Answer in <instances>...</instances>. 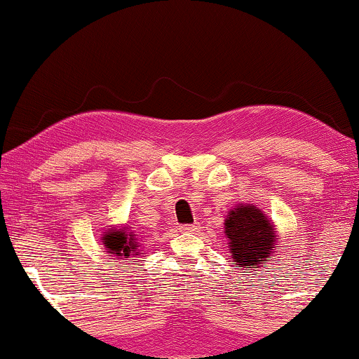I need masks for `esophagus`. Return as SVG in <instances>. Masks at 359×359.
Instances as JSON below:
<instances>
[{
  "instance_id": "esophagus-1",
  "label": "esophagus",
  "mask_w": 359,
  "mask_h": 359,
  "mask_svg": "<svg viewBox=\"0 0 359 359\" xmlns=\"http://www.w3.org/2000/svg\"><path fill=\"white\" fill-rule=\"evenodd\" d=\"M199 229L198 222H194V224H184V226H180V232H196Z\"/></svg>"
}]
</instances>
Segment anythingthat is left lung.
<instances>
[{"mask_svg":"<svg viewBox=\"0 0 359 359\" xmlns=\"http://www.w3.org/2000/svg\"><path fill=\"white\" fill-rule=\"evenodd\" d=\"M231 259L242 271L267 267L277 248V231L267 216L254 204H239L224 222Z\"/></svg>","mask_w":359,"mask_h":359,"instance_id":"1","label":"left lung"}]
</instances>
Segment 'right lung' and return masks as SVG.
Returning <instances> with one entry per match:
<instances>
[{"instance_id": "1", "label": "right lung", "mask_w": 359, "mask_h": 359, "mask_svg": "<svg viewBox=\"0 0 359 359\" xmlns=\"http://www.w3.org/2000/svg\"><path fill=\"white\" fill-rule=\"evenodd\" d=\"M130 227H120V229H110L104 232V237H102V242H104L105 250L110 255H115L117 259H130V257H138L140 252L137 250L138 244L137 239ZM137 260V259H133Z\"/></svg>"}]
</instances>
